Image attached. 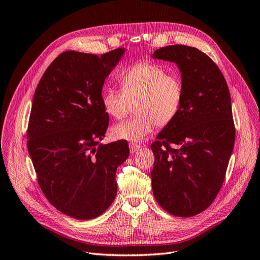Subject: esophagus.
<instances>
[{
    "mask_svg": "<svg viewBox=\"0 0 260 260\" xmlns=\"http://www.w3.org/2000/svg\"><path fill=\"white\" fill-rule=\"evenodd\" d=\"M138 149H139V145L134 144V143L129 144V151L132 152V154H134V152H136Z\"/></svg>",
    "mask_w": 260,
    "mask_h": 260,
    "instance_id": "obj_1",
    "label": "esophagus"
}]
</instances>
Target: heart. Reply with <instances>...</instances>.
Listing matches in <instances>:
<instances>
[{
  "label": "heart",
  "instance_id": "heart-1",
  "mask_svg": "<svg viewBox=\"0 0 260 260\" xmlns=\"http://www.w3.org/2000/svg\"><path fill=\"white\" fill-rule=\"evenodd\" d=\"M121 90L106 89L102 105L106 114L114 119L123 118L135 103L137 116L114 125L111 135L115 139L141 143L147 139L158 126L174 119L181 109L183 85L177 76L155 62H138L119 77Z\"/></svg>",
  "mask_w": 260,
  "mask_h": 260
}]
</instances>
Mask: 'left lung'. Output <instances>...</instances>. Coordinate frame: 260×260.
<instances>
[{
  "mask_svg": "<svg viewBox=\"0 0 260 260\" xmlns=\"http://www.w3.org/2000/svg\"><path fill=\"white\" fill-rule=\"evenodd\" d=\"M150 57L175 62L183 85L180 111L151 145L152 192L170 214L193 216L214 201L234 148L230 90L217 66L194 47L167 46Z\"/></svg>",
  "mask_w": 260,
  "mask_h": 260,
  "instance_id": "left-lung-1",
  "label": "left lung"
}]
</instances>
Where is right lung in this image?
<instances>
[{
  "mask_svg": "<svg viewBox=\"0 0 260 260\" xmlns=\"http://www.w3.org/2000/svg\"><path fill=\"white\" fill-rule=\"evenodd\" d=\"M124 54L123 47L101 56L64 51L45 71L32 99L27 148L39 187L73 218L106 211L116 197L117 167L129 155L126 141L97 145L109 126L103 84Z\"/></svg>",
  "mask_w": 260,
  "mask_h": 260,
  "instance_id": "right-lung-1",
  "label": "right lung"
}]
</instances>
